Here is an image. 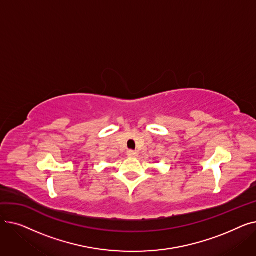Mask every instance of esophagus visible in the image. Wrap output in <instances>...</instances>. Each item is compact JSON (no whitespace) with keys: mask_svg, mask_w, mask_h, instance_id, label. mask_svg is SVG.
<instances>
[{"mask_svg":"<svg viewBox=\"0 0 256 256\" xmlns=\"http://www.w3.org/2000/svg\"><path fill=\"white\" fill-rule=\"evenodd\" d=\"M126 154H128V156H130V158H136V156H138V152H135V150H128V152H126Z\"/></svg>","mask_w":256,"mask_h":256,"instance_id":"1","label":"esophagus"}]
</instances>
